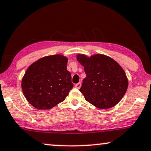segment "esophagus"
<instances>
[{
	"instance_id": "34e87169",
	"label": "esophagus",
	"mask_w": 151,
	"mask_h": 151,
	"mask_svg": "<svg viewBox=\"0 0 151 151\" xmlns=\"http://www.w3.org/2000/svg\"><path fill=\"white\" fill-rule=\"evenodd\" d=\"M80 86H81V82H79V83H78V84H75V87L76 88L79 89L80 88Z\"/></svg>"
}]
</instances>
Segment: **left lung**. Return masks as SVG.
Instances as JSON below:
<instances>
[{
	"label": "left lung",
	"instance_id": "8db88e82",
	"mask_svg": "<svg viewBox=\"0 0 151 151\" xmlns=\"http://www.w3.org/2000/svg\"><path fill=\"white\" fill-rule=\"evenodd\" d=\"M77 60L84 66L86 75L80 91L87 101L98 108L108 109L121 101L127 89L128 80L119 63L103 54L90 58L78 54Z\"/></svg>",
	"mask_w": 151,
	"mask_h": 151
}]
</instances>
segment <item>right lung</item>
<instances>
[{
    "label": "right lung",
    "mask_w": 151,
    "mask_h": 151,
    "mask_svg": "<svg viewBox=\"0 0 151 151\" xmlns=\"http://www.w3.org/2000/svg\"><path fill=\"white\" fill-rule=\"evenodd\" d=\"M67 58L48 56L32 63L22 80V89L27 101L39 110H49L62 102L73 87Z\"/></svg>",
    "instance_id": "obj_1"
}]
</instances>
